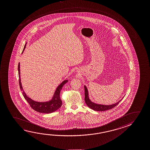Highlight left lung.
Here are the masks:
<instances>
[{"label": "left lung", "mask_w": 150, "mask_h": 150, "mask_svg": "<svg viewBox=\"0 0 150 150\" xmlns=\"http://www.w3.org/2000/svg\"><path fill=\"white\" fill-rule=\"evenodd\" d=\"M84 88H85V103L88 107L93 110L98 111L108 110L110 109L114 108L117 105H118V103H119V102H120V101L122 100V99H121L119 101L118 103H116L112 104V105H101V104L94 103L93 102L91 101V100L89 98L88 91V89L85 85L84 86Z\"/></svg>", "instance_id": "8db88e82"}]
</instances>
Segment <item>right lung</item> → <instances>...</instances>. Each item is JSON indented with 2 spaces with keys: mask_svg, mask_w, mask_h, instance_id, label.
Wrapping results in <instances>:
<instances>
[{
  "mask_svg": "<svg viewBox=\"0 0 150 150\" xmlns=\"http://www.w3.org/2000/svg\"><path fill=\"white\" fill-rule=\"evenodd\" d=\"M26 44H25L22 53L25 50ZM18 74H19V86H20L21 91H22V95L25 99L27 101L30 106H31V107L33 110L40 113H50L55 111L61 107L62 102L60 98L59 94L63 86H64V84L67 83L68 81V80H65L61 83L60 85L57 86L51 100L45 101V102H38L32 100V99L28 97L26 93H25V91L23 90L22 84L21 83V79H20V63H19L18 64Z\"/></svg>",
  "mask_w": 150,
  "mask_h": 150,
  "instance_id": "right-lung-1",
  "label": "right lung"
}]
</instances>
